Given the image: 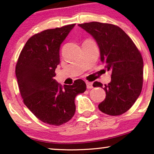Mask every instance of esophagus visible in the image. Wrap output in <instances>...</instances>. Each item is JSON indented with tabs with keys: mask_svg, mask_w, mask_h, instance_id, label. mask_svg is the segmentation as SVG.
<instances>
[{
	"mask_svg": "<svg viewBox=\"0 0 154 154\" xmlns=\"http://www.w3.org/2000/svg\"><path fill=\"white\" fill-rule=\"evenodd\" d=\"M86 86H87L88 89H92L93 88V85H92V83H90V82H87L86 83Z\"/></svg>",
	"mask_w": 154,
	"mask_h": 154,
	"instance_id": "1",
	"label": "esophagus"
}]
</instances>
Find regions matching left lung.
<instances>
[{"label": "left lung", "instance_id": "left-lung-1", "mask_svg": "<svg viewBox=\"0 0 154 154\" xmlns=\"http://www.w3.org/2000/svg\"><path fill=\"white\" fill-rule=\"evenodd\" d=\"M95 40L100 60L111 80L103 89L106 98L98 105L102 112L110 116L123 114L131 108L142 92L143 60L132 39L125 31L111 24L97 22L79 24ZM94 87L103 85L94 82Z\"/></svg>", "mask_w": 154, "mask_h": 154}]
</instances>
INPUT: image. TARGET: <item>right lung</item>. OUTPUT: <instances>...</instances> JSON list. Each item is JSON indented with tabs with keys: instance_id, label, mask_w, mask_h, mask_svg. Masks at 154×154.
<instances>
[{
	"instance_id": "right-lung-1",
	"label": "right lung",
	"mask_w": 154,
	"mask_h": 154,
	"mask_svg": "<svg viewBox=\"0 0 154 154\" xmlns=\"http://www.w3.org/2000/svg\"><path fill=\"white\" fill-rule=\"evenodd\" d=\"M75 24L47 29L31 36L19 57L15 73L27 108L43 123L61 125L74 115L75 97L86 90L83 80L62 88L54 79L60 45Z\"/></svg>"
}]
</instances>
